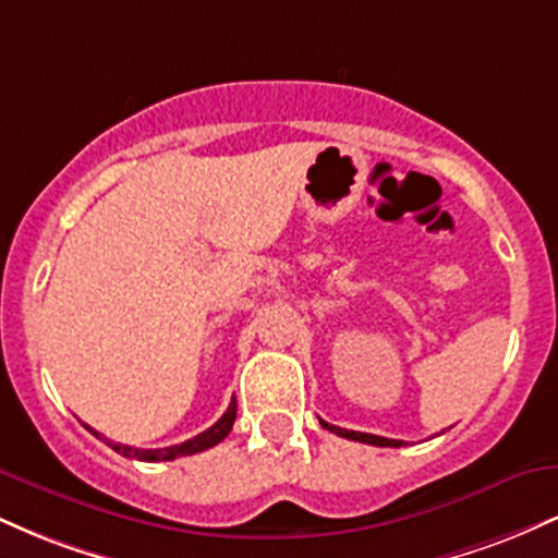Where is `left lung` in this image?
<instances>
[{"mask_svg": "<svg viewBox=\"0 0 558 558\" xmlns=\"http://www.w3.org/2000/svg\"><path fill=\"white\" fill-rule=\"evenodd\" d=\"M319 425L325 427V430L341 435V438H349V440H360V444H369V446H390V448H399L401 440H393V438H380V435H373V433H356V430H343V427H336V425H328L325 420H319Z\"/></svg>", "mask_w": 558, "mask_h": 558, "instance_id": "1", "label": "left lung"}]
</instances>
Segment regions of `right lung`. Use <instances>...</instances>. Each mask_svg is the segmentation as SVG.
Returning a JSON list of instances; mask_svg holds the SVG:
<instances>
[{"label":"right lung","instance_id":"obj_1","mask_svg":"<svg viewBox=\"0 0 558 558\" xmlns=\"http://www.w3.org/2000/svg\"><path fill=\"white\" fill-rule=\"evenodd\" d=\"M233 422H235V396H233V401H230L228 412L222 414V417L217 420L213 427H207L204 433H198V435H194V438L183 440V444H178V446L133 448V446H123V444H112V440H105V444L114 448L118 453H123V457H128V459H138V462H172V459H178V457H191V453L207 451V448L217 446L230 430H233ZM88 430H92V427H88ZM92 433L99 438V433L96 430H92Z\"/></svg>","mask_w":558,"mask_h":558}]
</instances>
